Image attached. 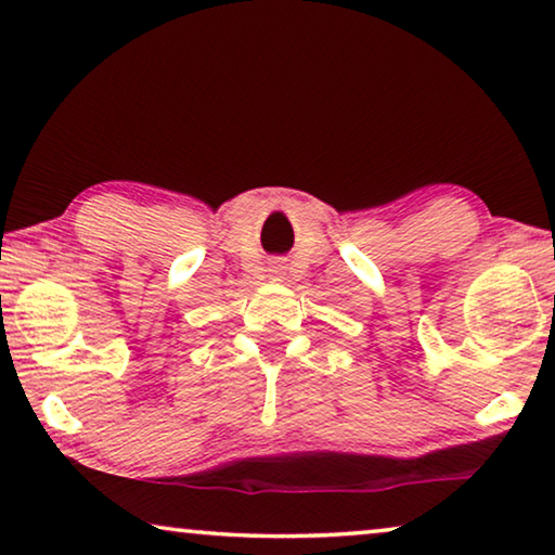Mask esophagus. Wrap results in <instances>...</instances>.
<instances>
[{"label":"esophagus","instance_id":"esophagus-1","mask_svg":"<svg viewBox=\"0 0 555 555\" xmlns=\"http://www.w3.org/2000/svg\"><path fill=\"white\" fill-rule=\"evenodd\" d=\"M283 268H285V266H283V262H280V260L272 262V272H283Z\"/></svg>","mask_w":555,"mask_h":555}]
</instances>
